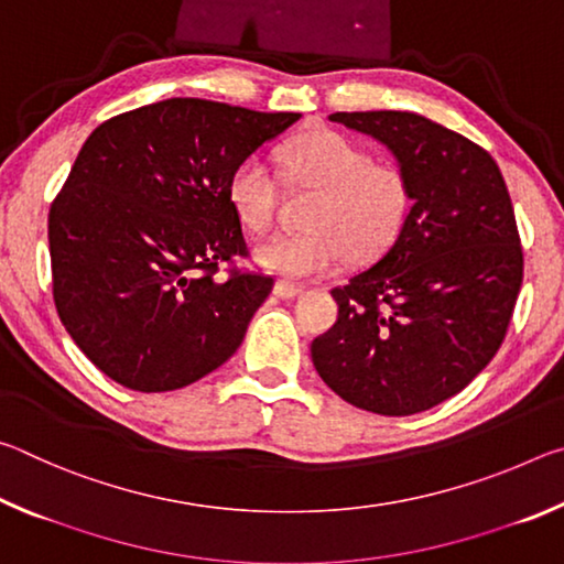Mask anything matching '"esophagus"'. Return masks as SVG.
Instances as JSON below:
<instances>
[{
    "label": "esophagus",
    "instance_id": "esophagus-1",
    "mask_svg": "<svg viewBox=\"0 0 564 564\" xmlns=\"http://www.w3.org/2000/svg\"><path fill=\"white\" fill-rule=\"evenodd\" d=\"M273 293L279 295V299H295V295L303 293V289L295 283H289V281H279L273 285Z\"/></svg>",
    "mask_w": 564,
    "mask_h": 564
}]
</instances>
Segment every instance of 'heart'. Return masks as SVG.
<instances>
[{
    "instance_id": "b5f03b06",
    "label": "heart",
    "mask_w": 564,
    "mask_h": 564,
    "mask_svg": "<svg viewBox=\"0 0 564 564\" xmlns=\"http://www.w3.org/2000/svg\"><path fill=\"white\" fill-rule=\"evenodd\" d=\"M295 188L316 191L299 234H279L253 248L261 269L291 281L328 273L346 259L366 261L395 241L410 212V184L393 164L338 131H313L281 151ZM228 204L248 231L265 234L279 208V178L261 156L238 161L228 176Z\"/></svg>"
}]
</instances>
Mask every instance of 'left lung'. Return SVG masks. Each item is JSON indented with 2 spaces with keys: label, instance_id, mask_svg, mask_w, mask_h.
I'll return each mask as SVG.
<instances>
[{
  "label": "left lung",
  "instance_id": "obj_1",
  "mask_svg": "<svg viewBox=\"0 0 564 564\" xmlns=\"http://www.w3.org/2000/svg\"><path fill=\"white\" fill-rule=\"evenodd\" d=\"M395 156L410 212L373 265L333 289L338 321L311 346L318 376L378 415L431 410L488 366L522 283L512 202L495 159L413 111H336Z\"/></svg>",
  "mask_w": 564,
  "mask_h": 564
}]
</instances>
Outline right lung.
Returning a JSON list of instances; mask_svg holds the SVG:
<instances>
[{"instance_id": "add662e5", "label": "right lung", "mask_w": 564, "mask_h": 564, "mask_svg": "<svg viewBox=\"0 0 564 564\" xmlns=\"http://www.w3.org/2000/svg\"><path fill=\"white\" fill-rule=\"evenodd\" d=\"M301 119L166 99L99 123L50 212L56 313L104 376L139 393L196 383L234 356L271 275L246 256L226 186L238 161Z\"/></svg>"}]
</instances>
